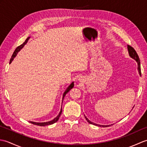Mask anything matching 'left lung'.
<instances>
[{"label":"left lung","instance_id":"1","mask_svg":"<svg viewBox=\"0 0 147 147\" xmlns=\"http://www.w3.org/2000/svg\"><path fill=\"white\" fill-rule=\"evenodd\" d=\"M127 49H128V52H129V55L133 59H135V60H136V61L137 62V63H138V71H139V73L140 75H141V67H140V59H139V57L138 55V54H137L136 51L135 49H134L133 47H132L131 46H130L129 45H127ZM85 119L88 122V123L90 124H93V125H96V124H95L93 123H92L91 121H90L88 118H87L86 117H85ZM99 126H101V125H98ZM109 126H102L103 127H107V126H109Z\"/></svg>","mask_w":147,"mask_h":147}]
</instances>
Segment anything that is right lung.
I'll use <instances>...</instances> for the list:
<instances>
[{"instance_id": "1", "label": "right lung", "mask_w": 147, "mask_h": 147, "mask_svg": "<svg viewBox=\"0 0 147 147\" xmlns=\"http://www.w3.org/2000/svg\"><path fill=\"white\" fill-rule=\"evenodd\" d=\"M30 38V37H28V38L25 41H24V42L23 43V44H21V45H20V46H18V47L16 49V50H15V51L14 52V53H13V54H12V57H11V59H10V63H11V62L12 61V60H13L14 59V58L16 57V54H17V53L20 51V50L24 46V45L26 44V43H27V42H28V39ZM74 87V83H72L71 85H69V86L68 87V88L66 89V90H65V91L64 92V94H63V97H62V101H63V99H64V97L65 96V95H66V93H67V92H69V90H71L72 88H73ZM61 113H62V108H61V111H60V112H59V115H57V117H56L55 119H53L52 121H49V122H46V123H35V122H32V121H30V123H32V124H35V125H37V126H47V125H50V124H54V123H56V122H57V121H58V119H59V117L61 116Z\"/></svg>"}]
</instances>
